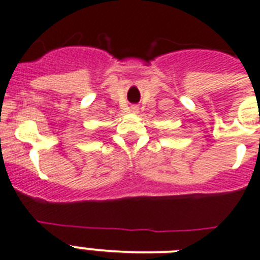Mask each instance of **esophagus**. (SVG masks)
Masks as SVG:
<instances>
[{
	"mask_svg": "<svg viewBox=\"0 0 260 260\" xmlns=\"http://www.w3.org/2000/svg\"><path fill=\"white\" fill-rule=\"evenodd\" d=\"M130 111H133V113H137V111H138V107L132 106V107H130Z\"/></svg>",
	"mask_w": 260,
	"mask_h": 260,
	"instance_id": "34e87169",
	"label": "esophagus"
}]
</instances>
